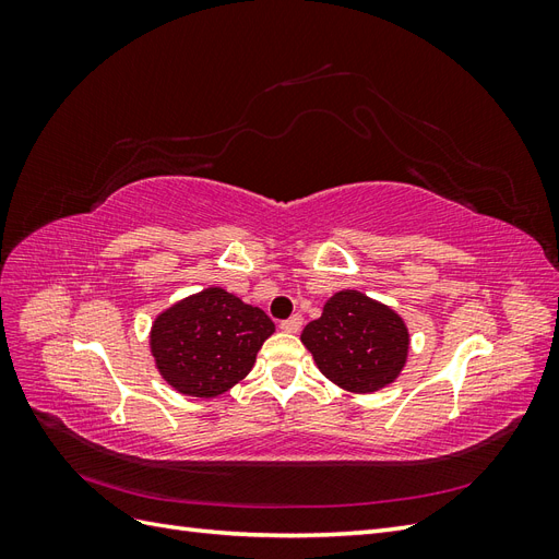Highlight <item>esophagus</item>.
<instances>
[{
    "mask_svg": "<svg viewBox=\"0 0 559 559\" xmlns=\"http://www.w3.org/2000/svg\"><path fill=\"white\" fill-rule=\"evenodd\" d=\"M300 326H302V317L300 314H294V317L282 321V331H286V333H298Z\"/></svg>",
    "mask_w": 559,
    "mask_h": 559,
    "instance_id": "esophagus-1",
    "label": "esophagus"
}]
</instances>
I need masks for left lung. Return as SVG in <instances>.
<instances>
[{
    "instance_id": "1",
    "label": "left lung",
    "mask_w": 559,
    "mask_h": 559,
    "mask_svg": "<svg viewBox=\"0 0 559 559\" xmlns=\"http://www.w3.org/2000/svg\"><path fill=\"white\" fill-rule=\"evenodd\" d=\"M317 368L337 386L370 394L392 384L408 359L411 335L403 319L361 292H337L319 319L302 329Z\"/></svg>"
}]
</instances>
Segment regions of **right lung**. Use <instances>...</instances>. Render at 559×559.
Instances as JSON below:
<instances>
[{"mask_svg":"<svg viewBox=\"0 0 559 559\" xmlns=\"http://www.w3.org/2000/svg\"><path fill=\"white\" fill-rule=\"evenodd\" d=\"M275 324L222 286L193 294L160 312L151 326L158 373L179 394L212 399L251 370Z\"/></svg>","mask_w":559,"mask_h":559,"instance_id":"1","label":"right lung"}]
</instances>
